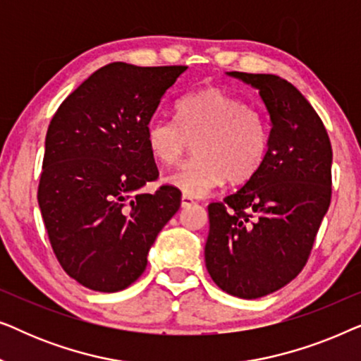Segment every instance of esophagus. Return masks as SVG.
I'll return each mask as SVG.
<instances>
[{"label": "esophagus", "mask_w": 361, "mask_h": 361, "mask_svg": "<svg viewBox=\"0 0 361 361\" xmlns=\"http://www.w3.org/2000/svg\"><path fill=\"white\" fill-rule=\"evenodd\" d=\"M195 202H194V199H192V197H189V195H182V199H180V205L182 207H190V205H194Z\"/></svg>", "instance_id": "esophagus-1"}]
</instances>
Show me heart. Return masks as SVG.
Returning <instances> with one entry per match:
<instances>
[{
  "mask_svg": "<svg viewBox=\"0 0 361 361\" xmlns=\"http://www.w3.org/2000/svg\"><path fill=\"white\" fill-rule=\"evenodd\" d=\"M146 146L164 166H174L194 142V159L166 177L184 195H207L225 179L241 184L263 164L269 145L268 123L256 108L220 88H204L180 98L176 123L152 118Z\"/></svg>",
  "mask_w": 361,
  "mask_h": 361,
  "instance_id": "obj_1",
  "label": "heart"
}]
</instances>
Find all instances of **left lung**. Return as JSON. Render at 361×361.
<instances>
[{
  "instance_id": "left-lung-1",
  "label": "left lung",
  "mask_w": 361,
  "mask_h": 361,
  "mask_svg": "<svg viewBox=\"0 0 361 361\" xmlns=\"http://www.w3.org/2000/svg\"><path fill=\"white\" fill-rule=\"evenodd\" d=\"M268 110V152L246 184L209 205L205 266L221 290L258 299L290 283L307 263L332 197V146L312 105L284 78L228 72Z\"/></svg>"
}]
</instances>
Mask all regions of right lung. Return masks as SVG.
Masks as SVG:
<instances>
[{"mask_svg":"<svg viewBox=\"0 0 361 361\" xmlns=\"http://www.w3.org/2000/svg\"><path fill=\"white\" fill-rule=\"evenodd\" d=\"M184 66L113 62L93 72L54 115L37 202L63 271L92 290L116 293L145 273L156 236L180 207V192L141 187L159 172L146 125Z\"/></svg>","mask_w":361,"mask_h":361,"instance_id":"add662e5","label":"right lung"}]
</instances>
